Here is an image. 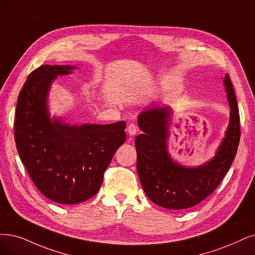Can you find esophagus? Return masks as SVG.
Instances as JSON below:
<instances>
[{
  "instance_id": "esophagus-1",
  "label": "esophagus",
  "mask_w": 255,
  "mask_h": 255,
  "mask_svg": "<svg viewBox=\"0 0 255 255\" xmlns=\"http://www.w3.org/2000/svg\"><path fill=\"white\" fill-rule=\"evenodd\" d=\"M138 131V128L135 124H130L128 127H127V132L129 133V135H134L136 134V132Z\"/></svg>"
}]
</instances>
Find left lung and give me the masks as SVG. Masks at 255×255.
Returning <instances> with one entry per match:
<instances>
[{"label": "left lung", "mask_w": 255, "mask_h": 255, "mask_svg": "<svg viewBox=\"0 0 255 255\" xmlns=\"http://www.w3.org/2000/svg\"><path fill=\"white\" fill-rule=\"evenodd\" d=\"M224 85L231 109L230 124L215 156L199 167L182 166L168 153L170 107H153L140 112L137 125L144 133L134 140L136 169L146 195L154 204L172 210L190 208L209 196L228 172L238 151L241 126L229 74H226Z\"/></svg>", "instance_id": "1"}]
</instances>
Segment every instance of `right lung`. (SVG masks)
I'll return each mask as SVG.
<instances>
[{"instance_id": "obj_1", "label": "right lung", "mask_w": 255, "mask_h": 255, "mask_svg": "<svg viewBox=\"0 0 255 255\" xmlns=\"http://www.w3.org/2000/svg\"><path fill=\"white\" fill-rule=\"evenodd\" d=\"M72 66L42 65L18 94L14 120L17 152L33 184L47 199L72 205L96 195L104 172L126 139V123L70 126L49 118L47 96L58 75Z\"/></svg>"}]
</instances>
